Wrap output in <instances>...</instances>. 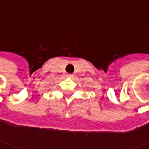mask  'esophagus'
Segmentation results:
<instances>
[{
	"label": "esophagus",
	"mask_w": 149,
	"mask_h": 149,
	"mask_svg": "<svg viewBox=\"0 0 149 149\" xmlns=\"http://www.w3.org/2000/svg\"><path fill=\"white\" fill-rule=\"evenodd\" d=\"M66 76L69 78H72L73 76H74V74H66Z\"/></svg>",
	"instance_id": "1"
}]
</instances>
